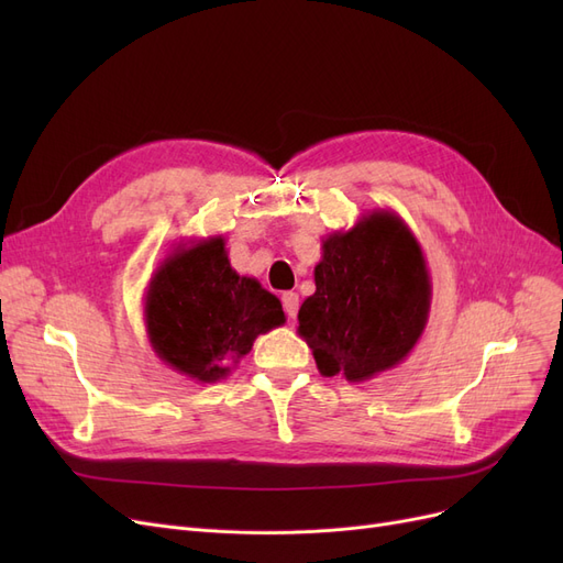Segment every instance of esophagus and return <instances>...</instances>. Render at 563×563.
<instances>
[{
    "instance_id": "obj_1",
    "label": "esophagus",
    "mask_w": 563,
    "mask_h": 563,
    "mask_svg": "<svg viewBox=\"0 0 563 563\" xmlns=\"http://www.w3.org/2000/svg\"><path fill=\"white\" fill-rule=\"evenodd\" d=\"M282 302H284V310H286V314L291 317V319H296V314H298V305H300L298 294H294V291H286V294L282 296Z\"/></svg>"
}]
</instances>
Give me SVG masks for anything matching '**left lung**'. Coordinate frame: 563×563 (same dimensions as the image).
I'll use <instances>...</instances> for the list:
<instances>
[{"label":"left lung","instance_id":"left-lung-1","mask_svg":"<svg viewBox=\"0 0 563 563\" xmlns=\"http://www.w3.org/2000/svg\"><path fill=\"white\" fill-rule=\"evenodd\" d=\"M314 286L298 310V335L327 378H376L401 364L428 327L430 269L395 211L373 209L323 236Z\"/></svg>","mask_w":563,"mask_h":563}]
</instances>
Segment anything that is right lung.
<instances>
[{"label":"right lung","instance_id":"add662e5","mask_svg":"<svg viewBox=\"0 0 563 563\" xmlns=\"http://www.w3.org/2000/svg\"><path fill=\"white\" fill-rule=\"evenodd\" d=\"M143 300L152 350L197 383L230 376L255 338L286 321L275 294L232 269L220 234L168 251L152 272Z\"/></svg>","mask_w":563,"mask_h":563}]
</instances>
